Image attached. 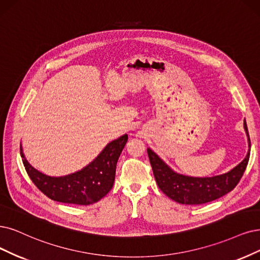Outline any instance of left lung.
I'll list each match as a JSON object with an SVG mask.
<instances>
[{"label":"left lung","mask_w":260,"mask_h":260,"mask_svg":"<svg viewBox=\"0 0 260 260\" xmlns=\"http://www.w3.org/2000/svg\"><path fill=\"white\" fill-rule=\"evenodd\" d=\"M244 129L248 142V151L245 158L226 174L214 177L198 178L178 174L155 152L148 148V155L153 174L160 190L170 199L182 205H201L210 203L232 191L242 178L249 158L251 140H249L245 120Z\"/></svg>","instance_id":"obj_1"}]
</instances>
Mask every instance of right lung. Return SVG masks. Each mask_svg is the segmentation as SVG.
I'll list each match as a JSON object with an SVG mask.
<instances>
[{
	"instance_id": "right-lung-1",
	"label": "right lung",
	"mask_w": 260,
	"mask_h": 260,
	"mask_svg": "<svg viewBox=\"0 0 260 260\" xmlns=\"http://www.w3.org/2000/svg\"><path fill=\"white\" fill-rule=\"evenodd\" d=\"M127 139V134H125L112 140L90 164L62 177L47 176L35 169L26 160L22 146L20 153L28 177L47 197L63 204L89 206L98 203L112 188L117 162Z\"/></svg>"
}]
</instances>
